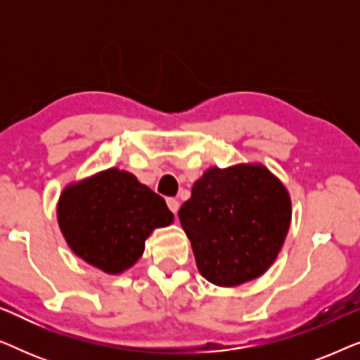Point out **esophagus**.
Wrapping results in <instances>:
<instances>
[{"label":"esophagus","instance_id":"esophagus-1","mask_svg":"<svg viewBox=\"0 0 360 360\" xmlns=\"http://www.w3.org/2000/svg\"><path fill=\"white\" fill-rule=\"evenodd\" d=\"M167 206H169V210L172 211V213H176L180 208V203L176 198H167Z\"/></svg>","mask_w":360,"mask_h":360}]
</instances>
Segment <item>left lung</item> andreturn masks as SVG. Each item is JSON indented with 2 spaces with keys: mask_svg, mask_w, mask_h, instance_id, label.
Listing matches in <instances>:
<instances>
[{
  "mask_svg": "<svg viewBox=\"0 0 360 360\" xmlns=\"http://www.w3.org/2000/svg\"><path fill=\"white\" fill-rule=\"evenodd\" d=\"M196 267L208 282L236 287L267 270L292 218L288 191L262 165L208 169L179 211Z\"/></svg>",
  "mask_w": 360,
  "mask_h": 360,
  "instance_id": "1",
  "label": "left lung"
}]
</instances>
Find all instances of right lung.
Masks as SVG:
<instances>
[{
	"label": "right lung",
	"mask_w": 360,
	"mask_h": 360,
	"mask_svg": "<svg viewBox=\"0 0 360 360\" xmlns=\"http://www.w3.org/2000/svg\"><path fill=\"white\" fill-rule=\"evenodd\" d=\"M57 218L78 257L106 274H121L141 257L152 231L174 221V213L129 172L108 169L67 186Z\"/></svg>",
	"instance_id": "obj_1"
}]
</instances>
